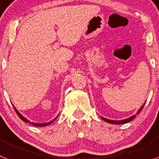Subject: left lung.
<instances>
[{"mask_svg":"<svg viewBox=\"0 0 159 159\" xmlns=\"http://www.w3.org/2000/svg\"><path fill=\"white\" fill-rule=\"evenodd\" d=\"M143 106L141 107L140 110H139L138 113L139 112H141V111L143 109ZM137 113V114H138ZM135 117H136V115H133V116H132V117H130L128 118V119H124V120H119V121H115V120H110V119H105V118H102V119L103 120H105L106 122H107V123H110V124H126V123H128V122L130 121H132V119H134Z\"/></svg>","mask_w":159,"mask_h":159,"instance_id":"left-lung-1","label":"left lung"}]
</instances>
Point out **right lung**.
<instances>
[{"instance_id": "right-lung-1", "label": "right lung", "mask_w": 159, "mask_h": 159, "mask_svg": "<svg viewBox=\"0 0 159 159\" xmlns=\"http://www.w3.org/2000/svg\"><path fill=\"white\" fill-rule=\"evenodd\" d=\"M14 111H16V113H17V115H18V117H19V118H20V119H22L23 121L26 122V123H31V122L28 121V120H27V119H25V118L23 117V115H21L20 114H19V112H18V111H17V110H16V109H15V108H14ZM52 122H53V121L48 122V123H46V124H35V123H31V124H32V125H33V126H36V127H44V126H47V125H48V124H50L51 123H52Z\"/></svg>"}]
</instances>
